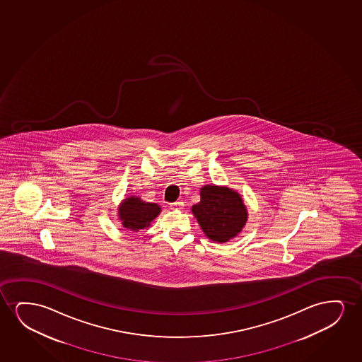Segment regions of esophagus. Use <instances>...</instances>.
Instances as JSON below:
<instances>
[{
	"label": "esophagus",
	"instance_id": "obj_1",
	"mask_svg": "<svg viewBox=\"0 0 362 362\" xmlns=\"http://www.w3.org/2000/svg\"><path fill=\"white\" fill-rule=\"evenodd\" d=\"M183 206V202H175V203L170 204V209H173V210H182Z\"/></svg>",
	"mask_w": 362,
	"mask_h": 362
}]
</instances>
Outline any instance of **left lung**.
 <instances>
[{"instance_id":"8db88e82","label":"left lung","mask_w":362,"mask_h":362,"mask_svg":"<svg viewBox=\"0 0 362 362\" xmlns=\"http://www.w3.org/2000/svg\"><path fill=\"white\" fill-rule=\"evenodd\" d=\"M206 238L214 243H228L243 231L248 211L236 190L216 184L200 188V202L192 206Z\"/></svg>"}]
</instances>
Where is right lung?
Here are the masks:
<instances>
[{
	"instance_id": "1",
	"label": "right lung",
	"mask_w": 362,
	"mask_h": 362,
	"mask_svg": "<svg viewBox=\"0 0 362 362\" xmlns=\"http://www.w3.org/2000/svg\"><path fill=\"white\" fill-rule=\"evenodd\" d=\"M162 209L158 204L144 202L137 195H129L124 199L117 209V216L124 228L137 233L147 228L158 216Z\"/></svg>"
}]
</instances>
